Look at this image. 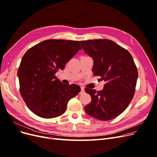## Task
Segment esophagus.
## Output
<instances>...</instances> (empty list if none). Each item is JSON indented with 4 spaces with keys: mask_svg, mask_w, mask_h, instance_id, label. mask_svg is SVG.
Segmentation results:
<instances>
[{
    "mask_svg": "<svg viewBox=\"0 0 157 157\" xmlns=\"http://www.w3.org/2000/svg\"><path fill=\"white\" fill-rule=\"evenodd\" d=\"M85 92V88L83 86H81V92L80 94H83Z\"/></svg>",
    "mask_w": 157,
    "mask_h": 157,
    "instance_id": "obj_1",
    "label": "esophagus"
}]
</instances>
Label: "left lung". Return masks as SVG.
Returning <instances> with one entry per match:
<instances>
[{"label":"left lung","instance_id":"8db88e82","mask_svg":"<svg viewBox=\"0 0 157 157\" xmlns=\"http://www.w3.org/2000/svg\"><path fill=\"white\" fill-rule=\"evenodd\" d=\"M85 54L94 61L92 72L106 82L97 92L85 88L91 102L85 106L86 113L100 121L117 117L129 105L135 94L138 72L127 50L110 40L79 41Z\"/></svg>","mask_w":157,"mask_h":157}]
</instances>
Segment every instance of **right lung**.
Returning a JSON list of instances; mask_svg holds the SVG:
<instances>
[{"mask_svg":"<svg viewBox=\"0 0 157 157\" xmlns=\"http://www.w3.org/2000/svg\"><path fill=\"white\" fill-rule=\"evenodd\" d=\"M82 49L78 41L47 40L24 55L17 76L20 92L29 110L42 118L62 115L69 101L81 91L76 85H64L55 74Z\"/></svg>","mask_w":157,"mask_h":157,"instance_id":"right-lung-1","label":"right lung"}]
</instances>
